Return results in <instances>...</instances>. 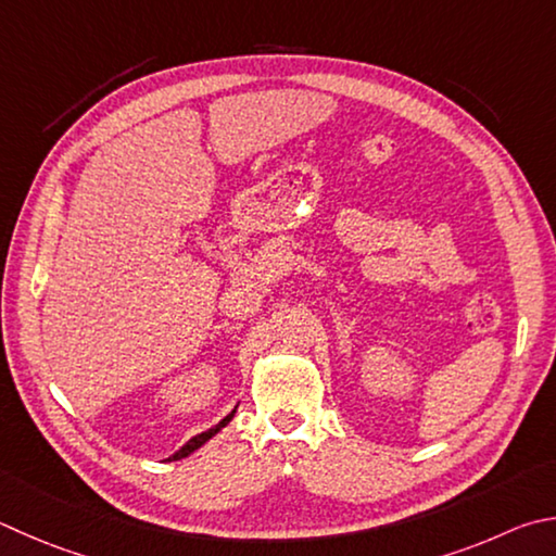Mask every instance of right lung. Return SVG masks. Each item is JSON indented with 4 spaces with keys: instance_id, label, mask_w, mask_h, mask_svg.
Segmentation results:
<instances>
[{
    "instance_id": "1",
    "label": "right lung",
    "mask_w": 556,
    "mask_h": 556,
    "mask_svg": "<svg viewBox=\"0 0 556 556\" xmlns=\"http://www.w3.org/2000/svg\"><path fill=\"white\" fill-rule=\"evenodd\" d=\"M236 416V408L233 410H230L228 413V416L224 418V420H220L218 422V426H214V428H211V430H206V432H201V435H194V438H191L189 442H187V445L185 447H181L179 452H175L173 454V457H169V459H181V457H187V454H191V452H194V450H199L201 445H204V442L206 440H211V438H214L216 435V432L220 430V428H226L228 426V422H230V418H233Z\"/></svg>"
}]
</instances>
